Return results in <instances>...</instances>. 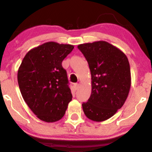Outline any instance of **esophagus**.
I'll use <instances>...</instances> for the list:
<instances>
[{"label":"esophagus","mask_w":152,"mask_h":152,"mask_svg":"<svg viewBox=\"0 0 152 152\" xmlns=\"http://www.w3.org/2000/svg\"><path fill=\"white\" fill-rule=\"evenodd\" d=\"M79 86H80L79 83H75V84H74V88H75V89L78 90V88H79Z\"/></svg>","instance_id":"obj_1"}]
</instances>
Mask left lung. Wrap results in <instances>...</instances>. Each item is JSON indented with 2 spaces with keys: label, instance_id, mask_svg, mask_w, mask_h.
Wrapping results in <instances>:
<instances>
[{
  "label": "left lung",
  "instance_id": "left-lung-1",
  "mask_svg": "<svg viewBox=\"0 0 152 152\" xmlns=\"http://www.w3.org/2000/svg\"><path fill=\"white\" fill-rule=\"evenodd\" d=\"M91 74V94L82 104L87 118L103 121L111 118L126 100L131 87L128 58L121 50L106 41L80 44Z\"/></svg>",
  "mask_w": 152,
  "mask_h": 152
}]
</instances>
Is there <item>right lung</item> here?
Instances as JSON below:
<instances>
[{
	"instance_id": "1",
	"label": "right lung",
	"mask_w": 152,
	"mask_h": 152,
	"mask_svg": "<svg viewBox=\"0 0 152 152\" xmlns=\"http://www.w3.org/2000/svg\"><path fill=\"white\" fill-rule=\"evenodd\" d=\"M74 48L69 44L45 43L29 50L19 67L18 83L23 98L43 121L60 120L72 99L62 61Z\"/></svg>"
}]
</instances>
